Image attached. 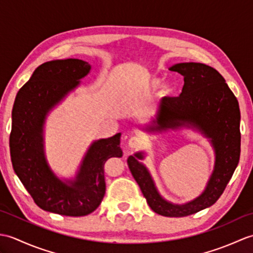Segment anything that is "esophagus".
I'll use <instances>...</instances> for the list:
<instances>
[{
    "label": "esophagus",
    "mask_w": 253,
    "mask_h": 253,
    "mask_svg": "<svg viewBox=\"0 0 253 253\" xmlns=\"http://www.w3.org/2000/svg\"><path fill=\"white\" fill-rule=\"evenodd\" d=\"M140 143H141V138L139 137V136H132L130 139H129V141H128V144H129V147L130 148H138L139 146H140Z\"/></svg>",
    "instance_id": "1"
}]
</instances>
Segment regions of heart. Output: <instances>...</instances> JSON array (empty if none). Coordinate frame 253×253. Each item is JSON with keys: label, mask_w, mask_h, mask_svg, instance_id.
<instances>
[{"label": "heart", "mask_w": 253, "mask_h": 253, "mask_svg": "<svg viewBox=\"0 0 253 253\" xmlns=\"http://www.w3.org/2000/svg\"><path fill=\"white\" fill-rule=\"evenodd\" d=\"M160 82H161L160 78H158V77H151V78L149 79L148 85H149L150 88H155V87H157V85L160 84ZM170 90H171L170 85L164 84L163 87H162V93H163V94H168V93L170 92Z\"/></svg>", "instance_id": "obj_1"}]
</instances>
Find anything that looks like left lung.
I'll list each match as a JSON object with an SVG mask.
<instances>
[{
  "instance_id": "1",
  "label": "left lung",
  "mask_w": 253,
  "mask_h": 253,
  "mask_svg": "<svg viewBox=\"0 0 253 253\" xmlns=\"http://www.w3.org/2000/svg\"><path fill=\"white\" fill-rule=\"evenodd\" d=\"M169 69L184 76V87L178 96L160 101L157 120L147 129L162 131L187 126L201 131L211 139L215 151L213 173L195 200L174 204L161 197L149 170L139 162L142 152L130 155L127 163L149 207L160 215L181 217L211 207L232 178L240 157V111L237 99L216 69L201 63H179Z\"/></svg>"
}]
</instances>
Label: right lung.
Masks as SVG:
<instances>
[{
	"instance_id": "1",
	"label": "right lung",
	"mask_w": 253,
	"mask_h": 253,
	"mask_svg": "<svg viewBox=\"0 0 253 253\" xmlns=\"http://www.w3.org/2000/svg\"><path fill=\"white\" fill-rule=\"evenodd\" d=\"M91 65L78 58L55 60L36 68L18 91L12 112L10 160L16 175L39 208L66 216H84L100 206L105 193L104 164L121 158V133L94 141L74 180L51 170L43 150L45 116L87 76Z\"/></svg>"
}]
</instances>
